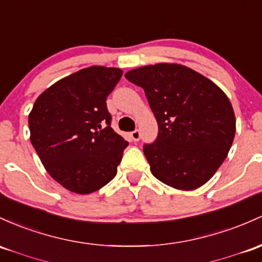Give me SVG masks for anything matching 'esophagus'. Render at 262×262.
Listing matches in <instances>:
<instances>
[{"label":"esophagus","instance_id":"esophagus-1","mask_svg":"<svg viewBox=\"0 0 262 262\" xmlns=\"http://www.w3.org/2000/svg\"><path fill=\"white\" fill-rule=\"evenodd\" d=\"M130 138H132V140H134V142H138V140L140 139V132L139 130L132 132Z\"/></svg>","mask_w":262,"mask_h":262}]
</instances>
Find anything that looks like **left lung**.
Masks as SVG:
<instances>
[{
    "label": "left lung",
    "instance_id": "left-lung-1",
    "mask_svg": "<svg viewBox=\"0 0 262 262\" xmlns=\"http://www.w3.org/2000/svg\"><path fill=\"white\" fill-rule=\"evenodd\" d=\"M144 89L158 122V137L143 151L158 180L179 189L200 188L228 157L236 130L226 94L185 66L158 63L125 73Z\"/></svg>",
    "mask_w": 262,
    "mask_h": 262
}]
</instances>
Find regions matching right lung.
<instances>
[{
	"label": "right lung",
	"mask_w": 262,
	"mask_h": 262,
	"mask_svg": "<svg viewBox=\"0 0 262 262\" xmlns=\"http://www.w3.org/2000/svg\"><path fill=\"white\" fill-rule=\"evenodd\" d=\"M122 74L119 68H83L34 102L31 143L48 174L67 190L91 194L116 177L128 142L112 129L105 100Z\"/></svg>",
	"instance_id": "1"
}]
</instances>
